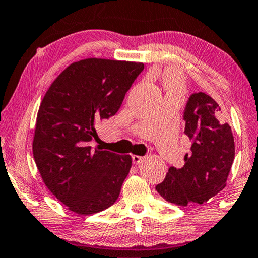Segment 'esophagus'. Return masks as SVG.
I'll list each match as a JSON object with an SVG mask.
<instances>
[{"label": "esophagus", "mask_w": 258, "mask_h": 258, "mask_svg": "<svg viewBox=\"0 0 258 258\" xmlns=\"http://www.w3.org/2000/svg\"><path fill=\"white\" fill-rule=\"evenodd\" d=\"M143 160H144V157H143V156H138V155H132V162H133V164L142 163Z\"/></svg>", "instance_id": "1"}]
</instances>
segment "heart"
<instances>
[{
    "instance_id": "b5f03b06",
    "label": "heart",
    "mask_w": 258,
    "mask_h": 258,
    "mask_svg": "<svg viewBox=\"0 0 258 258\" xmlns=\"http://www.w3.org/2000/svg\"><path fill=\"white\" fill-rule=\"evenodd\" d=\"M163 86L168 94H180L185 91V80L181 73L175 70H168L162 76Z\"/></svg>"
}]
</instances>
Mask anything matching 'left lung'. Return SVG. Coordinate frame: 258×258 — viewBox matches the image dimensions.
Segmentation results:
<instances>
[{"mask_svg":"<svg viewBox=\"0 0 258 258\" xmlns=\"http://www.w3.org/2000/svg\"><path fill=\"white\" fill-rule=\"evenodd\" d=\"M221 113L209 95H191L184 113V133L192 141L191 153L185 155L184 167H170L156 186L169 203L181 207L203 204L225 188L234 160V138Z\"/></svg>","mask_w":258,"mask_h":258,"instance_id":"8db88e82","label":"left lung"}]
</instances>
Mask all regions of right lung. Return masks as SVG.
Returning <instances> with one entry per match:
<instances>
[{
	"instance_id": "obj_1",
	"label": "right lung",
	"mask_w": 258,
	"mask_h": 258,
	"mask_svg": "<svg viewBox=\"0 0 258 258\" xmlns=\"http://www.w3.org/2000/svg\"><path fill=\"white\" fill-rule=\"evenodd\" d=\"M142 62L90 57L71 63L46 90L32 153L48 190L67 209L92 215L115 203L132 166L130 155L92 148L96 127L120 109Z\"/></svg>"
}]
</instances>
